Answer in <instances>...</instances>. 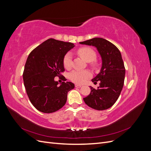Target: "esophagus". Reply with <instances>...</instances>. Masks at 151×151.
Here are the masks:
<instances>
[{
	"mask_svg": "<svg viewBox=\"0 0 151 151\" xmlns=\"http://www.w3.org/2000/svg\"><path fill=\"white\" fill-rule=\"evenodd\" d=\"M75 87H76V88H81V85H79V84H75Z\"/></svg>",
	"mask_w": 151,
	"mask_h": 151,
	"instance_id": "34e87169",
	"label": "esophagus"
}]
</instances>
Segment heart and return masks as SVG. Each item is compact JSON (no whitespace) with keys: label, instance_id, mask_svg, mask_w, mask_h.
Here are the masks:
<instances>
[{"label":"heart","instance_id":"obj_1","mask_svg":"<svg viewBox=\"0 0 151 151\" xmlns=\"http://www.w3.org/2000/svg\"><path fill=\"white\" fill-rule=\"evenodd\" d=\"M77 54L88 62H93L96 58V54L94 50L89 47H83L78 49ZM63 65L67 69L71 67L72 55L70 53L65 54L63 58ZM91 74L88 70H73L69 74V79L75 83L82 84L90 77Z\"/></svg>","mask_w":151,"mask_h":151}]
</instances>
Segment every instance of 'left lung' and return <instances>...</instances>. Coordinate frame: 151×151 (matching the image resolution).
<instances>
[{
  "label": "left lung",
  "mask_w": 151,
  "mask_h": 151,
  "mask_svg": "<svg viewBox=\"0 0 151 151\" xmlns=\"http://www.w3.org/2000/svg\"><path fill=\"white\" fill-rule=\"evenodd\" d=\"M92 45L97 48L102 58V67L99 74L93 79L98 89L91 88V93L84 98L88 106L96 110H104L115 103L124 84L125 68L120 50L109 41L101 38H94L80 42Z\"/></svg>",
  "instance_id": "obj_1"
}]
</instances>
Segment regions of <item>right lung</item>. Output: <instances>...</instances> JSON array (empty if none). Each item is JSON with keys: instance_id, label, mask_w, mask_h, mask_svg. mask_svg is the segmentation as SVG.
<instances>
[{"instance_id": "1", "label": "right lung", "mask_w": 151, "mask_h": 151, "mask_svg": "<svg viewBox=\"0 0 151 151\" xmlns=\"http://www.w3.org/2000/svg\"><path fill=\"white\" fill-rule=\"evenodd\" d=\"M74 47L72 43L50 38L29 53L22 76L26 93L38 111L53 113L66 103L67 93L74 88V84L62 82L58 86L54 79L63 76V58Z\"/></svg>"}]
</instances>
